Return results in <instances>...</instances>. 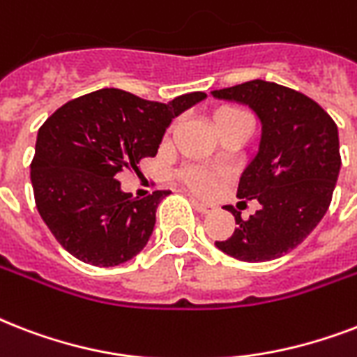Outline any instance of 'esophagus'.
Segmentation results:
<instances>
[{
	"label": "esophagus",
	"mask_w": 357,
	"mask_h": 357,
	"mask_svg": "<svg viewBox=\"0 0 357 357\" xmlns=\"http://www.w3.org/2000/svg\"><path fill=\"white\" fill-rule=\"evenodd\" d=\"M192 206H195L196 211L202 213V215H207V213H211L213 209H215L211 204H204V202H198V200H192Z\"/></svg>",
	"instance_id": "esophagus-1"
}]
</instances>
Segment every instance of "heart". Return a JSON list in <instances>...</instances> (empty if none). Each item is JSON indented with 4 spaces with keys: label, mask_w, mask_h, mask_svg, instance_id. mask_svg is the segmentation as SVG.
I'll return each mask as SVG.
<instances>
[{
    "label": "heart",
    "mask_w": 357,
    "mask_h": 357,
    "mask_svg": "<svg viewBox=\"0 0 357 357\" xmlns=\"http://www.w3.org/2000/svg\"><path fill=\"white\" fill-rule=\"evenodd\" d=\"M213 122H215V128H222V126H228V123H248V116H246L241 109L220 107L215 111V114H213ZM181 179H183L185 183L189 185L192 190L206 195V192H209V190L215 187L217 176L213 172H209L207 168L187 167L181 170Z\"/></svg>",
    "instance_id": "1"
}]
</instances>
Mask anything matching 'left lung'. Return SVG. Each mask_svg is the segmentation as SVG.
<instances>
[{
	"mask_svg": "<svg viewBox=\"0 0 357 357\" xmlns=\"http://www.w3.org/2000/svg\"><path fill=\"white\" fill-rule=\"evenodd\" d=\"M217 100L248 105L261 122L255 155L238 179L237 196L259 209L241 218L217 248L238 261L261 263L289 254L326 215L341 170L337 126L302 92L254 79L213 91Z\"/></svg>",
	"mask_w": 357,
	"mask_h": 357,
	"instance_id": "1",
	"label": "left lung"
}]
</instances>
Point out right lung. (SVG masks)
Segmentation results:
<instances>
[{
  "mask_svg": "<svg viewBox=\"0 0 357 357\" xmlns=\"http://www.w3.org/2000/svg\"><path fill=\"white\" fill-rule=\"evenodd\" d=\"M206 98L189 92L159 103L102 89L64 103L42 123L31 183L42 220L66 252L94 266H116L144 248L170 190L133 198L119 174L137 172L142 157H155L172 120Z\"/></svg>",
  "mask_w": 357,
  "mask_h": 357,
  "instance_id": "right-lung-1",
  "label": "right lung"
}]
</instances>
